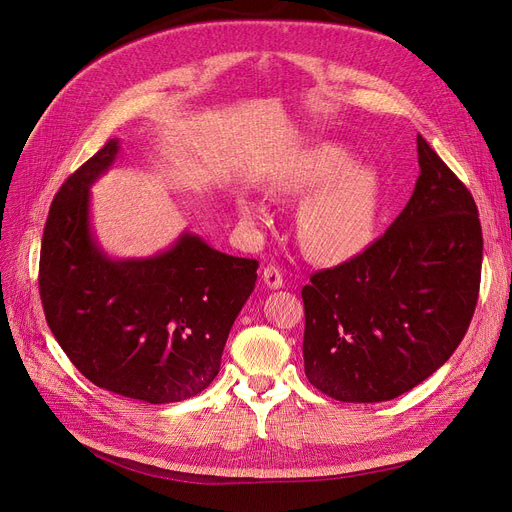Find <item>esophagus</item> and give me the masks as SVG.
<instances>
[{
	"label": "esophagus",
	"mask_w": 512,
	"mask_h": 512,
	"mask_svg": "<svg viewBox=\"0 0 512 512\" xmlns=\"http://www.w3.org/2000/svg\"><path fill=\"white\" fill-rule=\"evenodd\" d=\"M262 279H264V285L271 287V289L283 287V275H281V271L277 269V266H273V264L266 266L264 273H262Z\"/></svg>",
	"instance_id": "34e87169"
}]
</instances>
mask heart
<instances>
[{
	"label": "heart",
	"instance_id": "obj_1",
	"mask_svg": "<svg viewBox=\"0 0 512 512\" xmlns=\"http://www.w3.org/2000/svg\"><path fill=\"white\" fill-rule=\"evenodd\" d=\"M285 196H311L298 212V239L308 256L321 262L346 260L367 246L379 212L381 181L369 164L354 162L342 143H319L298 154L275 177ZM248 221H262L264 210L252 198H239Z\"/></svg>",
	"mask_w": 512,
	"mask_h": 512
}]
</instances>
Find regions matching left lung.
<instances>
[{"instance_id": "obj_1", "label": "left lung", "mask_w": 512, "mask_h": 512, "mask_svg": "<svg viewBox=\"0 0 512 512\" xmlns=\"http://www.w3.org/2000/svg\"><path fill=\"white\" fill-rule=\"evenodd\" d=\"M421 175L389 229L358 256L310 275L304 371L339 402H383L425 381L465 337L479 296L477 204L417 135Z\"/></svg>"}]
</instances>
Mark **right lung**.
<instances>
[{
  "label": "right lung",
  "mask_w": 512,
  "mask_h": 512,
  "mask_svg": "<svg viewBox=\"0 0 512 512\" xmlns=\"http://www.w3.org/2000/svg\"><path fill=\"white\" fill-rule=\"evenodd\" d=\"M116 154L118 139H110L52 202L39 258L45 321L97 387L150 404L181 402L218 375L258 262L191 233L152 258H108L91 233L89 187Z\"/></svg>",
  "instance_id": "add662e5"
}]
</instances>
